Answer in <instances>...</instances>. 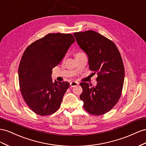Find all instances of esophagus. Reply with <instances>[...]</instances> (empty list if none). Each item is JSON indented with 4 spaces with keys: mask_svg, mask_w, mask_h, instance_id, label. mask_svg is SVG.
<instances>
[{
    "mask_svg": "<svg viewBox=\"0 0 146 146\" xmlns=\"http://www.w3.org/2000/svg\"><path fill=\"white\" fill-rule=\"evenodd\" d=\"M78 84H79V83L76 81H72V82H70V86L73 87H74V86L78 85Z\"/></svg>",
    "mask_w": 146,
    "mask_h": 146,
    "instance_id": "esophagus-1",
    "label": "esophagus"
}]
</instances>
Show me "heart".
<instances>
[{"label": "heart", "instance_id": "obj_1", "mask_svg": "<svg viewBox=\"0 0 146 146\" xmlns=\"http://www.w3.org/2000/svg\"><path fill=\"white\" fill-rule=\"evenodd\" d=\"M81 54V52H80V53H78V54ZM77 54H76V55H77Z\"/></svg>", "mask_w": 146, "mask_h": 146}]
</instances>
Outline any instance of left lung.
I'll return each mask as SVG.
<instances>
[{"mask_svg": "<svg viewBox=\"0 0 146 146\" xmlns=\"http://www.w3.org/2000/svg\"><path fill=\"white\" fill-rule=\"evenodd\" d=\"M77 43L88 56L89 69L97 73V85L81 82L80 99L89 113L100 115L113 108L121 96L125 70L114 42L98 33L88 31L74 33Z\"/></svg>", "mask_w": 146, "mask_h": 146, "instance_id": "left-lung-1", "label": "left lung"}]
</instances>
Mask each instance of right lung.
<instances>
[{
    "label": "right lung",
    "instance_id": "right-lung-1",
    "mask_svg": "<svg viewBox=\"0 0 146 146\" xmlns=\"http://www.w3.org/2000/svg\"><path fill=\"white\" fill-rule=\"evenodd\" d=\"M74 41L72 34H49L25 50L18 70L20 90L25 102L36 114L50 115L59 108L70 84L53 82L52 70Z\"/></svg>",
    "mask_w": 146,
    "mask_h": 146
}]
</instances>
